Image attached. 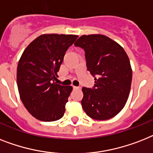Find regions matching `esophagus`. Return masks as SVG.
I'll return each instance as SVG.
<instances>
[{
  "label": "esophagus",
  "mask_w": 153,
  "mask_h": 153,
  "mask_svg": "<svg viewBox=\"0 0 153 153\" xmlns=\"http://www.w3.org/2000/svg\"><path fill=\"white\" fill-rule=\"evenodd\" d=\"M73 88H74V89H81V87H79V86H73Z\"/></svg>",
  "instance_id": "1"
}]
</instances>
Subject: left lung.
Wrapping results in <instances>:
<instances>
[{"instance_id":"left-lung-1","label":"left lung","mask_w":153,"mask_h":153,"mask_svg":"<svg viewBox=\"0 0 153 153\" xmlns=\"http://www.w3.org/2000/svg\"><path fill=\"white\" fill-rule=\"evenodd\" d=\"M75 46L85 50L86 67L94 75L93 89L82 88L83 110L92 119L106 120L117 115L130 94L132 69L123 48L102 34L82 35Z\"/></svg>"}]
</instances>
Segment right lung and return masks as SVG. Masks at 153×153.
I'll return each mask as SVG.
<instances>
[{
  "instance_id": "obj_1",
  "label": "right lung",
  "mask_w": 153,
  "mask_h": 153,
  "mask_svg": "<svg viewBox=\"0 0 153 153\" xmlns=\"http://www.w3.org/2000/svg\"><path fill=\"white\" fill-rule=\"evenodd\" d=\"M73 34L46 33L35 38L23 51L17 67L19 94L25 108L44 122L61 119L72 86L54 82L66 51L76 40Z\"/></svg>"
}]
</instances>
